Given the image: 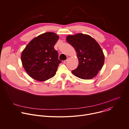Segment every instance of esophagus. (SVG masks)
<instances>
[{
    "instance_id": "34e87169",
    "label": "esophagus",
    "mask_w": 129,
    "mask_h": 129,
    "mask_svg": "<svg viewBox=\"0 0 129 129\" xmlns=\"http://www.w3.org/2000/svg\"><path fill=\"white\" fill-rule=\"evenodd\" d=\"M68 59H69V58H68V59H67V60H64V61H63V63H64V64H66V63L67 62V61H68Z\"/></svg>"
}]
</instances>
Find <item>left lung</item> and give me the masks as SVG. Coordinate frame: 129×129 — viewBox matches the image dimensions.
Wrapping results in <instances>:
<instances>
[{
  "instance_id": "left-lung-1",
  "label": "left lung",
  "mask_w": 129,
  "mask_h": 129,
  "mask_svg": "<svg viewBox=\"0 0 129 129\" xmlns=\"http://www.w3.org/2000/svg\"><path fill=\"white\" fill-rule=\"evenodd\" d=\"M66 40L75 49L79 59V65L72 70V73L84 80L95 77L102 68L105 61L99 43L90 36L81 33L68 35Z\"/></svg>"
}]
</instances>
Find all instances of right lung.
Wrapping results in <instances>:
<instances>
[{"mask_svg": "<svg viewBox=\"0 0 129 129\" xmlns=\"http://www.w3.org/2000/svg\"><path fill=\"white\" fill-rule=\"evenodd\" d=\"M59 39L55 33L46 32L31 40L23 50L22 65L33 79L41 82L46 81L56 75L61 61L54 45Z\"/></svg>", "mask_w": 129, "mask_h": 129, "instance_id": "1", "label": "right lung"}]
</instances>
